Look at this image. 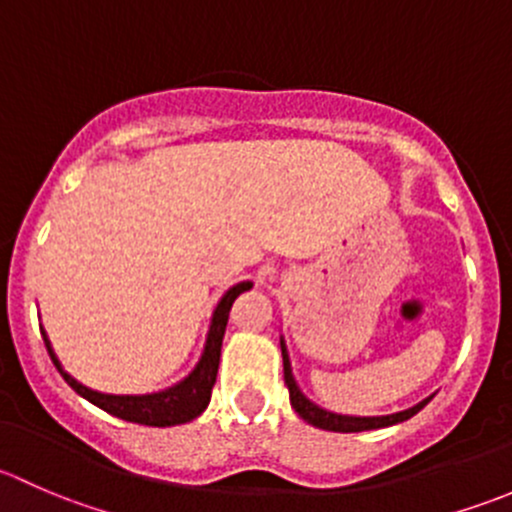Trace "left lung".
Wrapping results in <instances>:
<instances>
[{
    "instance_id": "8db88e82",
    "label": "left lung",
    "mask_w": 512,
    "mask_h": 512,
    "mask_svg": "<svg viewBox=\"0 0 512 512\" xmlns=\"http://www.w3.org/2000/svg\"><path fill=\"white\" fill-rule=\"evenodd\" d=\"M280 347H282V364H285V384L289 389V404H292V409L297 411V414L302 416L304 421L312 423V426H317V428H324V431L356 433V431H374V428L394 426V423H401V421H406V418L416 416L418 411H421L423 406L431 401V396H428V399H423L421 404H416V406H411V409L399 411V414H391V416H342V414H332V411L322 409V406H317L314 401H309L307 396L299 391L297 381H294V376H292V366H289V354H287V347H285V339H280Z\"/></svg>"
}]
</instances>
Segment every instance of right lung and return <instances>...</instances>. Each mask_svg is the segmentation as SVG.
<instances>
[{"label":"right lung","instance_id":"1","mask_svg":"<svg viewBox=\"0 0 512 512\" xmlns=\"http://www.w3.org/2000/svg\"><path fill=\"white\" fill-rule=\"evenodd\" d=\"M252 287V282H240V285L230 287L223 294V299L218 302L213 312V322H210L208 339H205V349L200 361L195 364V369L185 376L180 384L170 386V389L158 391V394H143V396H116V394H101V391L89 389V386L79 384L69 371H64L61 361L56 359L54 349H51L49 337L41 329V337H44L46 352H49L51 361L59 369V374L64 376L66 384L76 391L79 396H84L86 401L103 409L106 414L123 418V421L141 423V426H178V423H188L193 418H198L205 411V406L210 404V394H213L215 376H218L220 366V349H223V337L227 327V317H230V307L242 292Z\"/></svg>","mask_w":512,"mask_h":512}]
</instances>
